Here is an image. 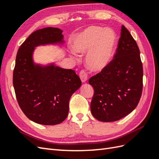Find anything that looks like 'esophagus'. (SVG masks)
Instances as JSON below:
<instances>
[{
    "label": "esophagus",
    "instance_id": "1",
    "mask_svg": "<svg viewBox=\"0 0 159 159\" xmlns=\"http://www.w3.org/2000/svg\"><path fill=\"white\" fill-rule=\"evenodd\" d=\"M80 77L83 83H85L88 80V74L85 70H81L80 72Z\"/></svg>",
    "mask_w": 159,
    "mask_h": 159
}]
</instances>
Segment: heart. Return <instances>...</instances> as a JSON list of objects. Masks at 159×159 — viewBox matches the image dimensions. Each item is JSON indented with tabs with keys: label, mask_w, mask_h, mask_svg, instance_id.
I'll list each match as a JSON object with an SVG mask.
<instances>
[{
	"label": "heart",
	"mask_w": 159,
	"mask_h": 159,
	"mask_svg": "<svg viewBox=\"0 0 159 159\" xmlns=\"http://www.w3.org/2000/svg\"><path fill=\"white\" fill-rule=\"evenodd\" d=\"M115 44L116 36L112 30L91 26L74 37L72 49L77 54L88 52L85 58L88 68L100 71L111 61Z\"/></svg>",
	"instance_id": "1"
}]
</instances>
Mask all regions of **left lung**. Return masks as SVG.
<instances>
[{
    "label": "left lung",
    "instance_id": "8db88e82",
    "mask_svg": "<svg viewBox=\"0 0 159 159\" xmlns=\"http://www.w3.org/2000/svg\"><path fill=\"white\" fill-rule=\"evenodd\" d=\"M143 76L139 47L123 25L113 59L89 80L94 89L90 105L93 116L100 121L112 122L131 113L141 97Z\"/></svg>",
    "mask_w": 159,
    "mask_h": 159
}]
</instances>
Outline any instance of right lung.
<instances>
[{"label":"right lung","mask_w":159,"mask_h":159,"mask_svg":"<svg viewBox=\"0 0 159 159\" xmlns=\"http://www.w3.org/2000/svg\"><path fill=\"white\" fill-rule=\"evenodd\" d=\"M60 28L48 27L32 32L19 48L13 71V86L19 106L31 121L45 125L64 121L71 96L81 85L74 70L54 64L34 63L35 47L64 43Z\"/></svg>","instance_id":"1"}]
</instances>
